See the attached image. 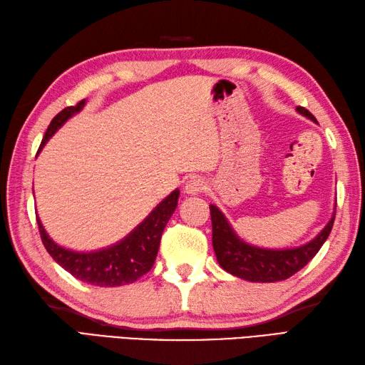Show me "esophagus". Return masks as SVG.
Here are the masks:
<instances>
[{
	"label": "esophagus",
	"mask_w": 365,
	"mask_h": 365,
	"mask_svg": "<svg viewBox=\"0 0 365 365\" xmlns=\"http://www.w3.org/2000/svg\"><path fill=\"white\" fill-rule=\"evenodd\" d=\"M205 188L207 185L203 182V179H200V177H191L185 185V192L190 194V196H196V194H200Z\"/></svg>",
	"instance_id": "1"
}]
</instances>
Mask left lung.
<instances>
[{"label":"left lung","mask_w":365,"mask_h":365,"mask_svg":"<svg viewBox=\"0 0 365 365\" xmlns=\"http://www.w3.org/2000/svg\"><path fill=\"white\" fill-rule=\"evenodd\" d=\"M297 112L316 121L314 115L304 107H297ZM336 210V208H334ZM211 225H213V249L217 262L224 270L235 277L255 283L282 282L297 274L316 257L322 245L331 233L336 211L329 222L325 225L314 240L295 249H261L244 242L233 232L227 217L216 205H210Z\"/></svg>","instance_id":"left-lung-1"}]
</instances>
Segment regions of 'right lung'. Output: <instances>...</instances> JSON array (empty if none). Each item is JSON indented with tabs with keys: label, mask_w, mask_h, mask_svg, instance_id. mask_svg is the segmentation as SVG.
<instances>
[{
	"label": "right lung",
	"mask_w": 365,
	"mask_h": 365,
	"mask_svg": "<svg viewBox=\"0 0 365 365\" xmlns=\"http://www.w3.org/2000/svg\"><path fill=\"white\" fill-rule=\"evenodd\" d=\"M83 106H86V99L76 106L63 108L53 118L43 140H41L38 152L43 149L46 141L53 137L58 127H62L63 123L70 120L74 113L81 112ZM179 194V190H174L150 211V215L133 232L112 247L88 253L61 247L49 238L37 216L41 242L58 266H62L66 272H70L74 278L81 279L83 283L101 287H115L133 283L144 274H148L154 266L162 233L177 207Z\"/></svg>",
	"instance_id": "right-lung-1"
}]
</instances>
